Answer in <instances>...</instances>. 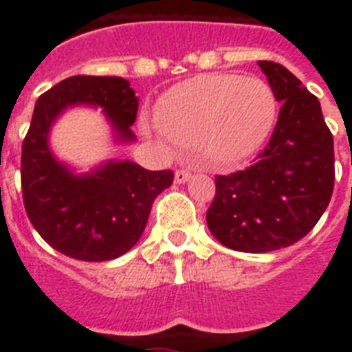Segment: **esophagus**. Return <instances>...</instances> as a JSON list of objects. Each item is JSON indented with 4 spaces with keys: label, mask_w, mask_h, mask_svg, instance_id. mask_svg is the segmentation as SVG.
<instances>
[{
    "label": "esophagus",
    "mask_w": 352,
    "mask_h": 352,
    "mask_svg": "<svg viewBox=\"0 0 352 352\" xmlns=\"http://www.w3.org/2000/svg\"><path fill=\"white\" fill-rule=\"evenodd\" d=\"M188 179H190V171H188V169H177L175 171V183L177 184L186 183Z\"/></svg>",
    "instance_id": "1"
}]
</instances>
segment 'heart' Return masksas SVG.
I'll return each instance as SVG.
<instances>
[{
	"label": "heart",
	"mask_w": 352,
	"mask_h": 352,
	"mask_svg": "<svg viewBox=\"0 0 352 352\" xmlns=\"http://www.w3.org/2000/svg\"><path fill=\"white\" fill-rule=\"evenodd\" d=\"M277 120V98L260 77L209 73L177 85L154 111L158 130L194 146L209 168H232L264 145Z\"/></svg>",
	"instance_id": "obj_1"
}]
</instances>
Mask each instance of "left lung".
<instances>
[{
    "mask_svg": "<svg viewBox=\"0 0 352 352\" xmlns=\"http://www.w3.org/2000/svg\"><path fill=\"white\" fill-rule=\"evenodd\" d=\"M260 69L280 101L270 143L256 164L217 175L207 226L228 249L270 252L307 236L330 204L333 138L320 103L287 67L262 60Z\"/></svg>",
    "mask_w": 352,
    "mask_h": 352,
    "instance_id": "1",
    "label": "left lung"
}]
</instances>
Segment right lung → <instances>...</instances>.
I'll return each instance as SVG.
<instances>
[{
  "mask_svg": "<svg viewBox=\"0 0 352 352\" xmlns=\"http://www.w3.org/2000/svg\"><path fill=\"white\" fill-rule=\"evenodd\" d=\"M103 109L116 141L131 143L139 100L120 77L75 75L37 100L22 143V196L30 222L65 256L103 262L138 243L156 196L173 183V171H148L130 160L105 162L90 173H73L49 146V131L67 107Z\"/></svg>",
  "mask_w": 352,
  "mask_h": 352,
  "instance_id": "1",
  "label": "right lung"
}]
</instances>
